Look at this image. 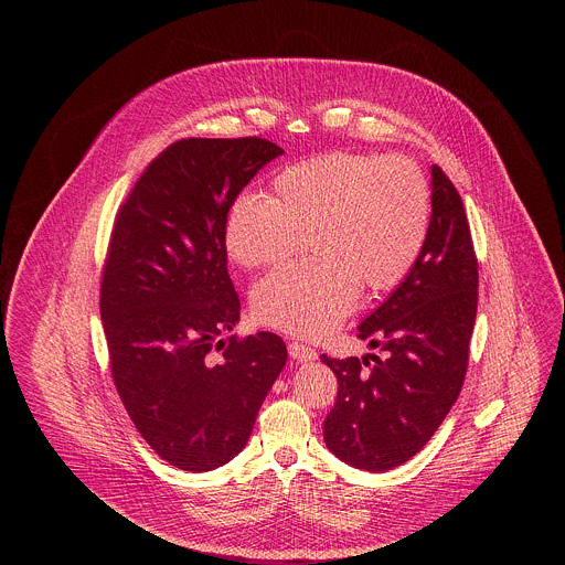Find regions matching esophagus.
<instances>
[{
	"label": "esophagus",
	"instance_id": "34e87169",
	"mask_svg": "<svg viewBox=\"0 0 565 565\" xmlns=\"http://www.w3.org/2000/svg\"><path fill=\"white\" fill-rule=\"evenodd\" d=\"M288 353H290V358L297 360V362H312V360L317 358L315 349H310V347H306V344H297V342L288 344Z\"/></svg>",
	"mask_w": 565,
	"mask_h": 565
}]
</instances>
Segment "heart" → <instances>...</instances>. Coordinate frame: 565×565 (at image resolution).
<instances>
[{"mask_svg": "<svg viewBox=\"0 0 565 565\" xmlns=\"http://www.w3.org/2000/svg\"><path fill=\"white\" fill-rule=\"evenodd\" d=\"M431 201L407 158L331 151L277 174L270 199L238 196L223 223L227 257L275 268L253 288L262 324L297 338L331 333L355 308L360 286L377 292L405 277L429 234Z\"/></svg>", "mask_w": 565, "mask_h": 565, "instance_id": "1", "label": "heart"}]
</instances>
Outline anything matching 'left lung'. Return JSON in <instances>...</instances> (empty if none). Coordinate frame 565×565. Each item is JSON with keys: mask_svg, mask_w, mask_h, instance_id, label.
Returning a JSON list of instances; mask_svg holds the SVG:
<instances>
[{"mask_svg": "<svg viewBox=\"0 0 565 565\" xmlns=\"http://www.w3.org/2000/svg\"><path fill=\"white\" fill-rule=\"evenodd\" d=\"M476 301L478 264L467 214L454 183L434 166L431 221L420 257L358 327V338L386 355H321L338 375L324 443L340 460L386 471L429 443L462 388Z\"/></svg>", "mask_w": 565, "mask_h": 565, "instance_id": "left-lung-1", "label": "left lung"}]
</instances>
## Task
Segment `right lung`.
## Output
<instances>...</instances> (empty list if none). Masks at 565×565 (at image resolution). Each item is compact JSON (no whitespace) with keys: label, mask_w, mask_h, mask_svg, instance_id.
Segmentation results:
<instances>
[{"label":"right lung","mask_w":565,"mask_h":565,"mask_svg":"<svg viewBox=\"0 0 565 565\" xmlns=\"http://www.w3.org/2000/svg\"><path fill=\"white\" fill-rule=\"evenodd\" d=\"M284 149L264 138L170 145L118 212L100 317L122 405L147 445L185 471H210L246 447L286 366L262 331L236 340L241 301L227 275L230 205Z\"/></svg>","instance_id":"right-lung-1"}]
</instances>
